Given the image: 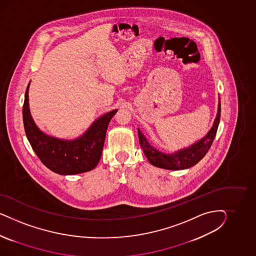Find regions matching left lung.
Returning <instances> with one entry per match:
<instances>
[{
	"label": "left lung",
	"mask_w": 256,
	"mask_h": 256,
	"mask_svg": "<svg viewBox=\"0 0 256 256\" xmlns=\"http://www.w3.org/2000/svg\"><path fill=\"white\" fill-rule=\"evenodd\" d=\"M220 100L218 96L217 116L214 120L212 128L204 138L197 140L190 146L182 148L174 153L166 154L164 152L158 150L153 146H151L148 142V138L144 136V134L140 132V128H138L140 144L144 150V155L148 158V162L156 167L162 168L166 170H185L197 164L204 156L206 155L213 140L215 139L218 126L220 124Z\"/></svg>",
	"instance_id": "1"
}]
</instances>
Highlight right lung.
Instances as JSON below:
<instances>
[{"label": "right lung", "instance_id": "add662e5", "mask_svg": "<svg viewBox=\"0 0 256 256\" xmlns=\"http://www.w3.org/2000/svg\"><path fill=\"white\" fill-rule=\"evenodd\" d=\"M29 86L24 98V130L32 150L50 170L62 176H72L93 170L100 160L110 119L118 110H110L94 120L82 136L64 140L50 136L36 124L29 108Z\"/></svg>", "mask_w": 256, "mask_h": 256}]
</instances>
